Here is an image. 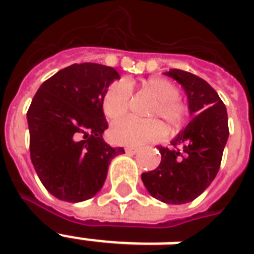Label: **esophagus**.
Instances as JSON below:
<instances>
[{
  "label": "esophagus",
  "instance_id": "1",
  "mask_svg": "<svg viewBox=\"0 0 254 254\" xmlns=\"http://www.w3.org/2000/svg\"><path fill=\"white\" fill-rule=\"evenodd\" d=\"M125 150L127 154H129V155H134V154H136V152L139 151L138 147H126Z\"/></svg>",
  "mask_w": 254,
  "mask_h": 254
}]
</instances>
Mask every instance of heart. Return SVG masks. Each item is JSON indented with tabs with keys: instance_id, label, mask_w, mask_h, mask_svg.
I'll return each instance as SVG.
<instances>
[{
	"instance_id": "obj_1",
	"label": "heart",
	"mask_w": 254,
	"mask_h": 254,
	"mask_svg": "<svg viewBox=\"0 0 254 254\" xmlns=\"http://www.w3.org/2000/svg\"><path fill=\"white\" fill-rule=\"evenodd\" d=\"M132 88L134 85L129 81H115L107 88L102 100L103 112L107 119L116 120L126 115V112L128 111ZM140 89L147 91L156 99L150 116L162 118L171 131L184 128L189 115V106L179 98L177 84L162 76H154L144 80ZM165 135V126L156 119L136 120L126 118L116 122L111 128L112 140L125 146H143L146 143L156 142Z\"/></svg>"
}]
</instances>
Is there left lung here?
Returning <instances> with one entry per match:
<instances>
[{
	"instance_id": "1",
	"label": "left lung",
	"mask_w": 254,
	"mask_h": 254,
	"mask_svg": "<svg viewBox=\"0 0 254 254\" xmlns=\"http://www.w3.org/2000/svg\"><path fill=\"white\" fill-rule=\"evenodd\" d=\"M166 75L182 84L194 118L173 140L174 148L158 147L161 163L143 173L142 181L154 198L181 205L201 195L220 170L229 136L228 114L218 93L203 79L182 69Z\"/></svg>"
}]
</instances>
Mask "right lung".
<instances>
[{
	"label": "right lung",
	"mask_w": 254,
	"mask_h": 254,
	"mask_svg": "<svg viewBox=\"0 0 254 254\" xmlns=\"http://www.w3.org/2000/svg\"><path fill=\"white\" fill-rule=\"evenodd\" d=\"M119 79L112 66L72 64L45 80L26 114L30 159L53 197L81 202L102 189L112 158L125 152L103 140L102 100Z\"/></svg>",
	"instance_id": "add662e5"
}]
</instances>
